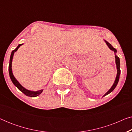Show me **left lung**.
<instances>
[{
	"label": "left lung",
	"instance_id": "8db88e82",
	"mask_svg": "<svg viewBox=\"0 0 132 132\" xmlns=\"http://www.w3.org/2000/svg\"><path fill=\"white\" fill-rule=\"evenodd\" d=\"M105 42H106V44L108 45V46L109 47V48H110V49L111 50H112V51H113L115 52V53H117V50L115 49V48H113V47H112V45L110 44V43H109L108 42V41H105ZM115 62H116V64H117V77H116V79H115V82H114V84H113V85H112V86L111 87V89H110L109 91H108L107 93H106L105 94H104V95H103V97L104 96H105V95H108V94H109V93H111L112 91H113V89H115V87H116L117 86V84H118V81H119V79H120V72H121V71H120V58H119V57L115 55Z\"/></svg>",
	"mask_w": 132,
	"mask_h": 132
}]
</instances>
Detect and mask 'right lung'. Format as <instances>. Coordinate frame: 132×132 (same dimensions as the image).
Segmentation results:
<instances>
[{
	"mask_svg": "<svg viewBox=\"0 0 132 132\" xmlns=\"http://www.w3.org/2000/svg\"><path fill=\"white\" fill-rule=\"evenodd\" d=\"M22 44H19V46L17 47V48H16L15 50H12L11 52V56H10V64H9V73H10V78H11V81L12 82V83H13L14 85H15L16 87H17L18 89L20 90V91L22 92L23 94H24L27 95V96L31 97H35L38 96V95H39L41 93H42L43 89L39 90V91H29V90L26 89V88L23 87V86L19 84V82H18L17 80H16L13 74H12V68H11L12 67V58H13L14 52L17 51V50H18V48H19Z\"/></svg>",
	"mask_w": 132,
	"mask_h": 132,
	"instance_id": "1",
	"label": "right lung"
}]
</instances>
